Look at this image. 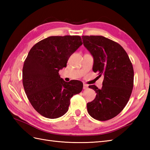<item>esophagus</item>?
Masks as SVG:
<instances>
[{"instance_id": "obj_1", "label": "esophagus", "mask_w": 150, "mask_h": 150, "mask_svg": "<svg viewBox=\"0 0 150 150\" xmlns=\"http://www.w3.org/2000/svg\"><path fill=\"white\" fill-rule=\"evenodd\" d=\"M88 88V86L86 84H83V89H84V90H86V89H87Z\"/></svg>"}]
</instances>
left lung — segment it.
<instances>
[{
	"mask_svg": "<svg viewBox=\"0 0 150 150\" xmlns=\"http://www.w3.org/2000/svg\"><path fill=\"white\" fill-rule=\"evenodd\" d=\"M82 39L93 57V71L104 76L101 89L89 86L97 94L87 104L88 112L96 120H110L122 111L131 96L134 78L132 63L123 47L112 40L99 35H83Z\"/></svg>",
	"mask_w": 150,
	"mask_h": 150,
	"instance_id": "left-lung-1",
	"label": "left lung"
}]
</instances>
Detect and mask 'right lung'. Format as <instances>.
I'll return each mask as SVG.
<instances>
[{"mask_svg": "<svg viewBox=\"0 0 150 150\" xmlns=\"http://www.w3.org/2000/svg\"><path fill=\"white\" fill-rule=\"evenodd\" d=\"M82 44L78 35L52 36L30 50L22 69L25 93L33 108L48 119H57L68 110L70 99L82 91L81 81L65 82L59 71Z\"/></svg>", "mask_w": 150, "mask_h": 150, "instance_id": "1", "label": "right lung"}]
</instances>
